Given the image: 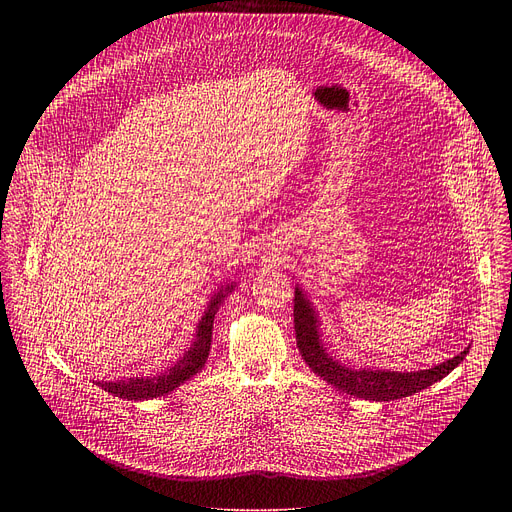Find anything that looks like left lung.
I'll use <instances>...</instances> for the list:
<instances>
[{
  "label": "left lung",
  "instance_id": "left-lung-1",
  "mask_svg": "<svg viewBox=\"0 0 512 512\" xmlns=\"http://www.w3.org/2000/svg\"><path fill=\"white\" fill-rule=\"evenodd\" d=\"M294 332H297L299 353L303 355L305 363L311 367L313 373H317L319 378H324L328 384L336 386L346 394L378 402L405 398L440 382L469 353V348H465L461 355H456L432 369L405 373L388 369L346 367L326 353V346L321 342L319 334L317 313L299 286L294 288Z\"/></svg>",
  "mask_w": 512,
  "mask_h": 512
}]
</instances>
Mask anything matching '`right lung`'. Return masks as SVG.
I'll list each match as a JSON object with an SVG mask.
<instances>
[{
	"instance_id": "1",
	"label": "right lung",
	"mask_w": 512,
	"mask_h": 512,
	"mask_svg": "<svg viewBox=\"0 0 512 512\" xmlns=\"http://www.w3.org/2000/svg\"><path fill=\"white\" fill-rule=\"evenodd\" d=\"M232 290H234V284H226L213 294L201 321H199L197 334L193 338L191 348H188V351L168 371L153 375V378L151 375H147V378H143L141 375V378H128V380H116V382H97V386H101L105 392L126 398V400H149V398L164 396V394L176 390L186 380H191L193 375H197L205 367V361L209 357V348H211L213 317H215V313H218L220 305L224 303L226 294H230Z\"/></svg>"
}]
</instances>
